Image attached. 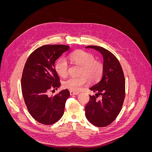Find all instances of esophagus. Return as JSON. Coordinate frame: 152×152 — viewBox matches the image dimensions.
Here are the masks:
<instances>
[{
    "mask_svg": "<svg viewBox=\"0 0 152 152\" xmlns=\"http://www.w3.org/2000/svg\"><path fill=\"white\" fill-rule=\"evenodd\" d=\"M70 95H77L78 94H79V92H75V91H70Z\"/></svg>",
    "mask_w": 152,
    "mask_h": 152,
    "instance_id": "1",
    "label": "esophagus"
}]
</instances>
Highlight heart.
Masks as SVG:
<instances>
[{"label": "heart", "mask_w": 152, "mask_h": 152, "mask_svg": "<svg viewBox=\"0 0 152 152\" xmlns=\"http://www.w3.org/2000/svg\"><path fill=\"white\" fill-rule=\"evenodd\" d=\"M70 60L75 65L80 66L79 77H69L64 80L63 85L66 89L72 91H79L87 82L98 80L103 72V65L100 61L94 59L92 54L85 50H79L69 55ZM55 70L61 77H65L68 73V64L63 58H59L55 64Z\"/></svg>", "instance_id": "obj_1"}]
</instances>
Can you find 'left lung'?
<instances>
[{"label": "left lung", "instance_id": "obj_1", "mask_svg": "<svg viewBox=\"0 0 152 152\" xmlns=\"http://www.w3.org/2000/svg\"><path fill=\"white\" fill-rule=\"evenodd\" d=\"M86 48L98 50L103 57V72L102 79L90 90L96 93L89 95L85 107V115L94 126L103 127L110 125L118 115L125 98V77L122 66L114 55L102 47L89 45ZM99 95L102 100H98Z\"/></svg>", "mask_w": 152, "mask_h": 152}]
</instances>
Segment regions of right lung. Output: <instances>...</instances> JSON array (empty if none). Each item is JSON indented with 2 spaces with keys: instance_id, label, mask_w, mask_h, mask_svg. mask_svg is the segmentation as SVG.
I'll list each match as a JSON object with an SVG mask.
<instances>
[{
  "instance_id": "right-lung-1",
  "label": "right lung",
  "mask_w": 152,
  "mask_h": 152,
  "mask_svg": "<svg viewBox=\"0 0 152 152\" xmlns=\"http://www.w3.org/2000/svg\"><path fill=\"white\" fill-rule=\"evenodd\" d=\"M69 49L65 45H42L31 53L23 71L21 91L27 109L35 121L44 125H51L61 118L70 96L68 89L48 96L50 89H57L61 84L55 61Z\"/></svg>"
}]
</instances>
